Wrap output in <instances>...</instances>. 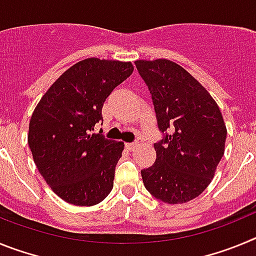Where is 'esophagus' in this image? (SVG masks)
<instances>
[{
  "mask_svg": "<svg viewBox=\"0 0 256 256\" xmlns=\"http://www.w3.org/2000/svg\"><path fill=\"white\" fill-rule=\"evenodd\" d=\"M126 150L132 151L137 148V144H126Z\"/></svg>",
  "mask_w": 256,
  "mask_h": 256,
  "instance_id": "1",
  "label": "esophagus"
}]
</instances>
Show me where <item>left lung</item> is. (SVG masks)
<instances>
[{"instance_id":"obj_1","label":"left lung","mask_w":256,"mask_h":256,"mask_svg":"<svg viewBox=\"0 0 256 256\" xmlns=\"http://www.w3.org/2000/svg\"><path fill=\"white\" fill-rule=\"evenodd\" d=\"M134 64L152 96L159 130L169 132L154 144L156 160L141 170L144 184L162 202H188L209 186L224 154L223 115L206 88L180 65L166 58Z\"/></svg>"}]
</instances>
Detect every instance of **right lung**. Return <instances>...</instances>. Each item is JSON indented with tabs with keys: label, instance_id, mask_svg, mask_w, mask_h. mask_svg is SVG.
Returning <instances> with one entry per match:
<instances>
[{
	"label": "right lung",
	"instance_id": "1",
	"mask_svg": "<svg viewBox=\"0 0 256 256\" xmlns=\"http://www.w3.org/2000/svg\"><path fill=\"white\" fill-rule=\"evenodd\" d=\"M133 69L130 61L84 58L52 83L32 114L28 144L36 166L69 204L94 206L112 190L124 142L91 132L108 94Z\"/></svg>",
	"mask_w": 256,
	"mask_h": 256
}]
</instances>
